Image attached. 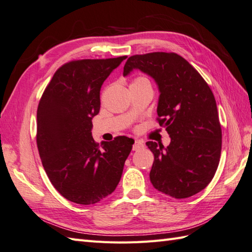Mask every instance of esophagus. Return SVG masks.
Masks as SVG:
<instances>
[{"mask_svg": "<svg viewBox=\"0 0 252 252\" xmlns=\"http://www.w3.org/2000/svg\"><path fill=\"white\" fill-rule=\"evenodd\" d=\"M144 143L143 141H140V140H135V143H134V145H133V151H137V150H139V149H141V148H144Z\"/></svg>", "mask_w": 252, "mask_h": 252, "instance_id": "esophagus-1", "label": "esophagus"}]
</instances>
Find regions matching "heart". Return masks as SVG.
<instances>
[{
	"label": "heart",
	"mask_w": 252,
	"mask_h": 252,
	"mask_svg": "<svg viewBox=\"0 0 252 252\" xmlns=\"http://www.w3.org/2000/svg\"><path fill=\"white\" fill-rule=\"evenodd\" d=\"M136 83H149V81H148L144 76H137L133 80L132 84H136Z\"/></svg>",
	"instance_id": "b5f03b06"
}]
</instances>
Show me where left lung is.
Returning <instances> with one entry per match:
<instances>
[{
    "instance_id": "obj_1",
    "label": "left lung",
    "mask_w": 252,
    "mask_h": 252,
    "mask_svg": "<svg viewBox=\"0 0 252 252\" xmlns=\"http://www.w3.org/2000/svg\"><path fill=\"white\" fill-rule=\"evenodd\" d=\"M139 69L159 89L157 118L171 141L164 148L146 145L154 154L150 181L154 189L176 199L204 189L214 178L221 153V126L208 83L177 53L153 52L128 57L124 75Z\"/></svg>"
}]
</instances>
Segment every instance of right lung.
Segmentation results:
<instances>
[{"label": "right lung", "instance_id": "obj_1", "mask_svg": "<svg viewBox=\"0 0 252 252\" xmlns=\"http://www.w3.org/2000/svg\"><path fill=\"white\" fill-rule=\"evenodd\" d=\"M126 59L63 63L38 104L36 141L42 166L56 190L74 203L94 204L111 195L132 150V138L117 136L99 145L92 136L102 84Z\"/></svg>", "mask_w": 252, "mask_h": 252}]
</instances>
